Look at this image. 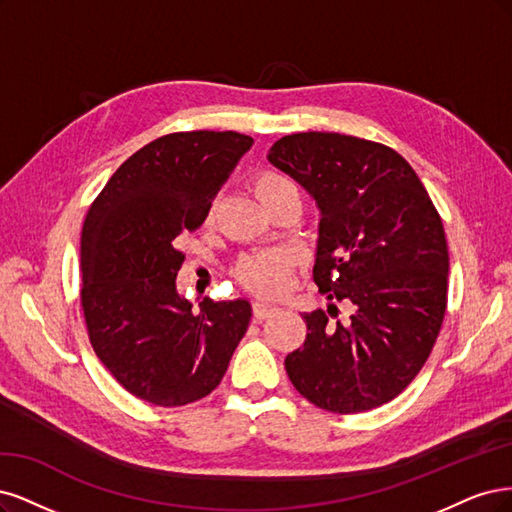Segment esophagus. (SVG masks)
Masks as SVG:
<instances>
[{
    "label": "esophagus",
    "instance_id": "esophagus-1",
    "mask_svg": "<svg viewBox=\"0 0 512 512\" xmlns=\"http://www.w3.org/2000/svg\"><path fill=\"white\" fill-rule=\"evenodd\" d=\"M278 306L270 304V302H255L253 304V315L255 319H266L268 315H272V312H276Z\"/></svg>",
    "mask_w": 512,
    "mask_h": 512
}]
</instances>
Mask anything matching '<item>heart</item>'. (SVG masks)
I'll use <instances>...</instances> for the list:
<instances>
[{
	"mask_svg": "<svg viewBox=\"0 0 512 512\" xmlns=\"http://www.w3.org/2000/svg\"><path fill=\"white\" fill-rule=\"evenodd\" d=\"M255 191L263 206L289 193H298L291 180L276 172H263L255 180ZM291 268V257L287 251H263L244 257L238 263V276L242 283L259 293H278L285 287L287 272Z\"/></svg>",
	"mask_w": 512,
	"mask_h": 512,
	"instance_id": "b5f03b06",
	"label": "heart"
}]
</instances>
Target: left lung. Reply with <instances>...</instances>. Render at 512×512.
<instances>
[{"label":"left lung","instance_id":"8db88e82","mask_svg":"<svg viewBox=\"0 0 512 512\" xmlns=\"http://www.w3.org/2000/svg\"><path fill=\"white\" fill-rule=\"evenodd\" d=\"M268 161L321 210L312 278L329 304L304 315V346L285 357L291 383L340 415L387 404L423 368L447 310L440 214L385 144L306 131L276 140ZM334 299L354 306L349 322L328 319Z\"/></svg>","mask_w":512,"mask_h":512}]
</instances>
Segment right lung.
<instances>
[{
  "mask_svg": "<svg viewBox=\"0 0 512 512\" xmlns=\"http://www.w3.org/2000/svg\"><path fill=\"white\" fill-rule=\"evenodd\" d=\"M253 138L238 131H180L131 155L91 204L80 238L87 332L95 355L136 398L185 406L221 383L249 329L251 302L200 308L180 298L185 255L176 238L195 232Z\"/></svg>",
  "mask_w": 512,
  "mask_h": 512,
  "instance_id": "obj_1",
  "label": "right lung"
}]
</instances>
